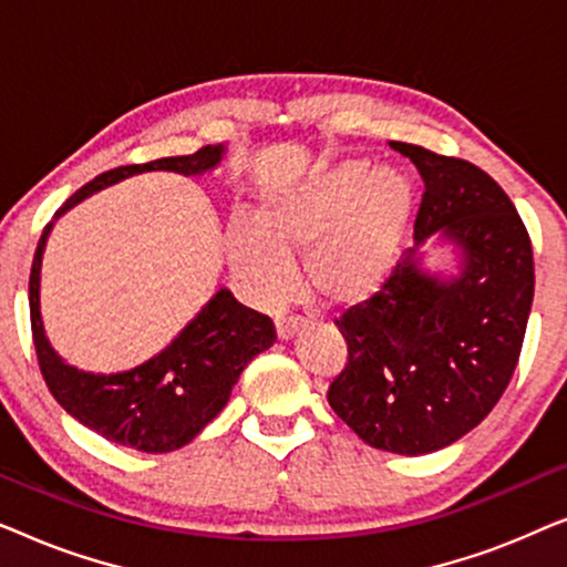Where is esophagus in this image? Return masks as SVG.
Instances as JSON below:
<instances>
[{"instance_id": "1", "label": "esophagus", "mask_w": 567, "mask_h": 567, "mask_svg": "<svg viewBox=\"0 0 567 567\" xmlns=\"http://www.w3.org/2000/svg\"><path fill=\"white\" fill-rule=\"evenodd\" d=\"M301 330V322L293 320V317H286V320L276 322V336L278 340H291Z\"/></svg>"}]
</instances>
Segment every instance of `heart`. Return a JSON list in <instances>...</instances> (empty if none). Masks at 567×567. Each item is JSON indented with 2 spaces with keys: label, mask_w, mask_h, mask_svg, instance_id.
Here are the masks:
<instances>
[{
  "label": "heart",
  "mask_w": 567,
  "mask_h": 567,
  "mask_svg": "<svg viewBox=\"0 0 567 567\" xmlns=\"http://www.w3.org/2000/svg\"><path fill=\"white\" fill-rule=\"evenodd\" d=\"M413 208L400 173H367L361 162L317 175L301 188L268 198L258 216H235L224 247L239 281L260 305L293 289V255H305L307 284L328 305L369 299L390 274Z\"/></svg>",
  "instance_id": "b5f03b06"
}]
</instances>
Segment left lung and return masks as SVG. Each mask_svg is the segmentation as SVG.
<instances>
[{"label": "left lung", "mask_w": 567, "mask_h": 567, "mask_svg": "<svg viewBox=\"0 0 567 567\" xmlns=\"http://www.w3.org/2000/svg\"><path fill=\"white\" fill-rule=\"evenodd\" d=\"M425 190L410 247L374 297L336 320L348 363L328 402L369 446L439 452L495 408L514 377L534 297L532 239L498 183L467 159L390 142ZM461 247V274L431 277L416 247Z\"/></svg>", "instance_id": "left-lung-1"}]
</instances>
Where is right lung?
I'll list each match as a JSON object with an SVG mask.
<instances>
[{
  "mask_svg": "<svg viewBox=\"0 0 567 567\" xmlns=\"http://www.w3.org/2000/svg\"><path fill=\"white\" fill-rule=\"evenodd\" d=\"M221 154V144H208L185 157L107 169L82 185L59 208L56 216L123 177L152 173V169L200 175L219 165ZM51 227L53 221L45 224L30 268V328H33L38 367L51 394L69 415L113 444L146 454L175 452L190 444L227 405L231 386L237 384L247 363L274 346V320L239 305L231 291L219 289L185 324L181 336L142 367L121 374H90L69 367L51 348L41 317V260Z\"/></svg>",
  "mask_w": 567,
  "mask_h": 567,
  "instance_id": "obj_1",
  "label": "right lung"
}]
</instances>
